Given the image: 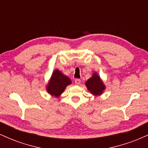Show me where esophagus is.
Returning a JSON list of instances; mask_svg holds the SVG:
<instances>
[{"instance_id": "esophagus-1", "label": "esophagus", "mask_w": 148, "mask_h": 148, "mask_svg": "<svg viewBox=\"0 0 148 148\" xmlns=\"http://www.w3.org/2000/svg\"><path fill=\"white\" fill-rule=\"evenodd\" d=\"M74 83H75L76 85H79L80 84H81V80L79 79H76L75 80V81H74Z\"/></svg>"}]
</instances>
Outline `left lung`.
<instances>
[{"mask_svg": "<svg viewBox=\"0 0 148 148\" xmlns=\"http://www.w3.org/2000/svg\"><path fill=\"white\" fill-rule=\"evenodd\" d=\"M86 86L91 94L95 96L101 95L106 89V86L103 83L102 80L97 74V72L93 73L92 76L86 81Z\"/></svg>", "mask_w": 148, "mask_h": 148, "instance_id": "1", "label": "left lung"}]
</instances>
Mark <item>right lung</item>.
Instances as JSON below:
<instances>
[{
	"label": "right lung",
	"instance_id": "add662e5",
	"mask_svg": "<svg viewBox=\"0 0 148 148\" xmlns=\"http://www.w3.org/2000/svg\"><path fill=\"white\" fill-rule=\"evenodd\" d=\"M71 84L70 79L56 69L53 72L46 88L49 94L58 98L63 92L66 87Z\"/></svg>",
	"mask_w": 148,
	"mask_h": 148
}]
</instances>
